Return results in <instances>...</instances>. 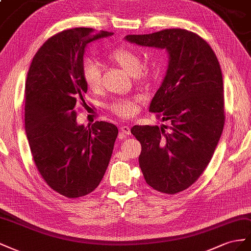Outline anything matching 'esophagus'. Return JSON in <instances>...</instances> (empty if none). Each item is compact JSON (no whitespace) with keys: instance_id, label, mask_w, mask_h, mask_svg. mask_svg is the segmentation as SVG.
<instances>
[{"instance_id":"34e87169","label":"esophagus","mask_w":251,"mask_h":251,"mask_svg":"<svg viewBox=\"0 0 251 251\" xmlns=\"http://www.w3.org/2000/svg\"><path fill=\"white\" fill-rule=\"evenodd\" d=\"M121 130H122V132L125 133V134H127V135L131 134V132H130V127H129V126H127V125L122 126V127H121Z\"/></svg>"}]
</instances>
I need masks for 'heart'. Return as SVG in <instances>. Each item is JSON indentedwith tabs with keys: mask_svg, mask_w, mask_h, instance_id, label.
<instances>
[{
	"mask_svg": "<svg viewBox=\"0 0 251 251\" xmlns=\"http://www.w3.org/2000/svg\"><path fill=\"white\" fill-rule=\"evenodd\" d=\"M112 59L118 62L119 65L125 69L131 75L142 76L146 74V69L142 67L141 55L129 48H119L112 54ZM82 75L83 80L87 87L97 91L101 88L102 85V70L99 63L87 59L82 64ZM140 98L129 99H114L108 105L111 112L121 118H132L139 111Z\"/></svg>",
	"mask_w": 251,
	"mask_h": 251,
	"instance_id": "obj_1",
	"label": "heart"
}]
</instances>
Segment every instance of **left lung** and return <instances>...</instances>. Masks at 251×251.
<instances>
[{"label": "left lung", "mask_w": 251, "mask_h": 251, "mask_svg": "<svg viewBox=\"0 0 251 251\" xmlns=\"http://www.w3.org/2000/svg\"><path fill=\"white\" fill-rule=\"evenodd\" d=\"M126 41L166 49L168 68L149 111L170 126H139L140 167L153 189L176 195L195 183L213 155L225 123L223 76L216 53L200 35L180 28L128 34ZM170 128L169 131L166 129Z\"/></svg>", "instance_id": "obj_1"}]
</instances>
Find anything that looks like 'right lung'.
<instances>
[{"instance_id": "1", "label": "right lung", "mask_w": 251, "mask_h": 251, "mask_svg": "<svg viewBox=\"0 0 251 251\" xmlns=\"http://www.w3.org/2000/svg\"><path fill=\"white\" fill-rule=\"evenodd\" d=\"M112 34L85 27L56 33L38 50L27 74L25 130L33 161L49 187L69 199L98 187L118 137L111 123H76L87 92L82 75L85 48Z\"/></svg>"}]
</instances>
